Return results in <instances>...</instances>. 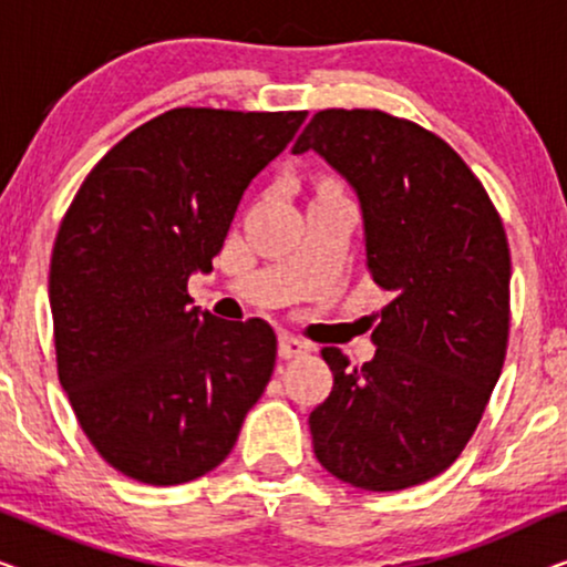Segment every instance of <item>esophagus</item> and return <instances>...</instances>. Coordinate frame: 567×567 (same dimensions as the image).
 Listing matches in <instances>:
<instances>
[{
    "instance_id": "1",
    "label": "esophagus",
    "mask_w": 567,
    "mask_h": 567,
    "mask_svg": "<svg viewBox=\"0 0 567 567\" xmlns=\"http://www.w3.org/2000/svg\"><path fill=\"white\" fill-rule=\"evenodd\" d=\"M309 351V343H305V340H299V338H293V336H289V332H281V336H278V355H281V359H297V355H301V353H307Z\"/></svg>"
}]
</instances>
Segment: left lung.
Returning <instances> with one entry per match:
<instances>
[{
    "instance_id": "1",
    "label": "left lung",
    "mask_w": 567,
    "mask_h": 567,
    "mask_svg": "<svg viewBox=\"0 0 567 567\" xmlns=\"http://www.w3.org/2000/svg\"><path fill=\"white\" fill-rule=\"evenodd\" d=\"M317 152L355 190L367 266L392 291L371 332L377 353L336 377L309 415L315 456L361 491L436 477L475 433L508 346L511 252L483 183L413 121L382 111H320L293 154Z\"/></svg>"
}]
</instances>
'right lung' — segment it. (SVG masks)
<instances>
[{"label":"right lung","mask_w":567,"mask_h":567,"mask_svg":"<svg viewBox=\"0 0 567 567\" xmlns=\"http://www.w3.org/2000/svg\"><path fill=\"white\" fill-rule=\"evenodd\" d=\"M305 111L175 107L121 138L84 177L51 255L59 382L97 454L146 485L227 460L276 367L268 322L190 307L252 177Z\"/></svg>","instance_id":"right-lung-1"}]
</instances>
